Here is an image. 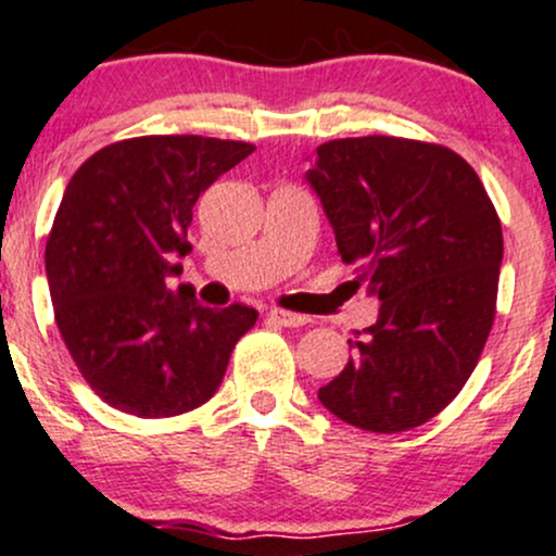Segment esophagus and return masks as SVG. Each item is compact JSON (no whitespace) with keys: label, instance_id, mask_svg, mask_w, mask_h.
<instances>
[{"label":"esophagus","instance_id":"1","mask_svg":"<svg viewBox=\"0 0 556 556\" xmlns=\"http://www.w3.org/2000/svg\"><path fill=\"white\" fill-rule=\"evenodd\" d=\"M268 319H271L274 325H279V327H303L308 321L306 316L292 314V311H285V308H271V311H268Z\"/></svg>","mask_w":556,"mask_h":556}]
</instances>
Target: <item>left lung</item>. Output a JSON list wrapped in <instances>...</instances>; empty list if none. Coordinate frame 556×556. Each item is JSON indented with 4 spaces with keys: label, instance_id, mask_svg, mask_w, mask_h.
Listing matches in <instances>:
<instances>
[{
    "label": "left lung",
    "instance_id": "left-lung-1",
    "mask_svg": "<svg viewBox=\"0 0 556 556\" xmlns=\"http://www.w3.org/2000/svg\"><path fill=\"white\" fill-rule=\"evenodd\" d=\"M306 179L338 253L358 264L353 285L380 298V316L348 340L353 358L319 401L369 432L425 425L465 388L493 327L498 213L465 157L417 139H332Z\"/></svg>",
    "mask_w": 556,
    "mask_h": 556
}]
</instances>
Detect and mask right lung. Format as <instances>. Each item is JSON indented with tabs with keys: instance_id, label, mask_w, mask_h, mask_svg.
<instances>
[{
	"instance_id": "1",
	"label": "right lung",
	"mask_w": 556,
	"mask_h": 556,
	"mask_svg": "<svg viewBox=\"0 0 556 556\" xmlns=\"http://www.w3.org/2000/svg\"><path fill=\"white\" fill-rule=\"evenodd\" d=\"M255 148L194 134L134 137L73 174L47 237L54 321L89 388L134 417H176L216 393L258 311L205 308L166 288L200 194Z\"/></svg>"
}]
</instances>
